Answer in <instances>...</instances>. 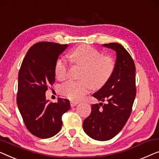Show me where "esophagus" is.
<instances>
[{
  "label": "esophagus",
  "mask_w": 159,
  "mask_h": 159,
  "mask_svg": "<svg viewBox=\"0 0 159 159\" xmlns=\"http://www.w3.org/2000/svg\"><path fill=\"white\" fill-rule=\"evenodd\" d=\"M77 104H78V102H75V101H71V102H70L71 107H75V105H77Z\"/></svg>",
  "instance_id": "obj_1"
}]
</instances>
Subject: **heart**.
I'll use <instances>...</instances> for the list:
<instances>
[{"instance_id":"heart-1","label":"heart","mask_w":159,"mask_h":159,"mask_svg":"<svg viewBox=\"0 0 159 159\" xmlns=\"http://www.w3.org/2000/svg\"><path fill=\"white\" fill-rule=\"evenodd\" d=\"M75 64L83 66L81 80H70L60 87L61 95L71 100L79 101L89 93L93 86L99 89L106 84L114 72L116 63L109 56L102 54L89 45H81L70 54ZM69 66L66 61L60 59L55 66V75L57 79L62 80L67 77Z\"/></svg>"}]
</instances>
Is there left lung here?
I'll use <instances>...</instances> for the list:
<instances>
[{"label":"left lung","instance_id":"left-lung-1","mask_svg":"<svg viewBox=\"0 0 159 159\" xmlns=\"http://www.w3.org/2000/svg\"><path fill=\"white\" fill-rule=\"evenodd\" d=\"M116 52L114 72L106 84L93 96L103 104L92 105V111L83 122L84 132L97 141H108L120 131L131 114L136 95L135 66L133 59L118 43L103 44Z\"/></svg>","mask_w":159,"mask_h":159}]
</instances>
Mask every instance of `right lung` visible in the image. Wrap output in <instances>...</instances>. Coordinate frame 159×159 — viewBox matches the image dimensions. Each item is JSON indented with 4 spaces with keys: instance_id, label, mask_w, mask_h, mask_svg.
Listing matches in <instances>:
<instances>
[{
    "instance_id": "add662e5",
    "label": "right lung",
    "mask_w": 159,
    "mask_h": 159,
    "mask_svg": "<svg viewBox=\"0 0 159 159\" xmlns=\"http://www.w3.org/2000/svg\"><path fill=\"white\" fill-rule=\"evenodd\" d=\"M67 44L41 41L34 44L24 57L18 72L17 105L24 124L31 134L49 139L62 126L61 117L70 108L67 99L57 102L46 100V91L55 81L57 61Z\"/></svg>"
}]
</instances>
